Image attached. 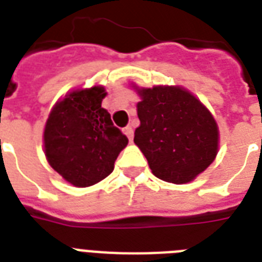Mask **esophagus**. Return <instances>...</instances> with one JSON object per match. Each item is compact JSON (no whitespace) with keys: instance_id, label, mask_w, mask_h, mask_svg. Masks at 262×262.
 I'll list each match as a JSON object with an SVG mask.
<instances>
[{"instance_id":"obj_1","label":"esophagus","mask_w":262,"mask_h":262,"mask_svg":"<svg viewBox=\"0 0 262 262\" xmlns=\"http://www.w3.org/2000/svg\"><path fill=\"white\" fill-rule=\"evenodd\" d=\"M123 133L127 136V139L130 140V141H133V127H132L130 125H127V126L123 129Z\"/></svg>"}]
</instances>
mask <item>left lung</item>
Here are the masks:
<instances>
[{"label":"left lung","mask_w":262,"mask_h":262,"mask_svg":"<svg viewBox=\"0 0 262 262\" xmlns=\"http://www.w3.org/2000/svg\"><path fill=\"white\" fill-rule=\"evenodd\" d=\"M140 126L135 143L152 174L171 183H187L215 160L219 130L207 107L182 87L137 88Z\"/></svg>","instance_id":"8db88e82"}]
</instances>
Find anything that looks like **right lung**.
<instances>
[{
	"mask_svg": "<svg viewBox=\"0 0 262 262\" xmlns=\"http://www.w3.org/2000/svg\"><path fill=\"white\" fill-rule=\"evenodd\" d=\"M103 87L76 90L55 103L47 118L43 143L50 166L77 187L100 182L114 170L127 137L102 107Z\"/></svg>",
	"mask_w": 262,
	"mask_h": 262,
	"instance_id": "obj_1",
	"label": "right lung"
}]
</instances>
